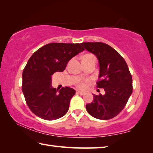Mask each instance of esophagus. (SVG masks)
Instances as JSON below:
<instances>
[{"label":"esophagus","instance_id":"obj_1","mask_svg":"<svg viewBox=\"0 0 153 153\" xmlns=\"http://www.w3.org/2000/svg\"><path fill=\"white\" fill-rule=\"evenodd\" d=\"M76 93L79 94V95H81V96H83V95H84V94H85L84 92H83V91H79V90H77L76 91Z\"/></svg>","mask_w":153,"mask_h":153}]
</instances>
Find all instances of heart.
Wrapping results in <instances>:
<instances>
[{
    "label": "heart",
    "instance_id": "1",
    "mask_svg": "<svg viewBox=\"0 0 153 153\" xmlns=\"http://www.w3.org/2000/svg\"><path fill=\"white\" fill-rule=\"evenodd\" d=\"M89 57H96L93 54L91 53H88L85 54L83 58H89ZM90 82V79H79L76 82V86L79 89H82V90H84L86 88H87L88 85L89 83Z\"/></svg>",
    "mask_w": 153,
    "mask_h": 153
}]
</instances>
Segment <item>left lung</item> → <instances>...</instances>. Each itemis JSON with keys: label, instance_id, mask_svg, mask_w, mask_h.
I'll list each match as a JSON object with an SVG mask.
<instances>
[{"label": "left lung", "instance_id": "8db88e82", "mask_svg": "<svg viewBox=\"0 0 153 153\" xmlns=\"http://www.w3.org/2000/svg\"><path fill=\"white\" fill-rule=\"evenodd\" d=\"M85 49L99 60L100 75L97 88H104L105 95H94V101L85 105L93 117L109 120L121 112L132 93V77L124 58L107 44L82 43Z\"/></svg>", "mask_w": 153, "mask_h": 153}]
</instances>
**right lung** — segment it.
Listing matches in <instances>:
<instances>
[{"mask_svg":"<svg viewBox=\"0 0 153 153\" xmlns=\"http://www.w3.org/2000/svg\"><path fill=\"white\" fill-rule=\"evenodd\" d=\"M84 50L79 43H51L29 58L23 71L22 91L29 109L38 117L53 120L68 112L76 91L63 87L57 93L51 85V76L64 71L69 61Z\"/></svg>","mask_w":153,"mask_h":153,"instance_id":"obj_1","label":"right lung"}]
</instances>
